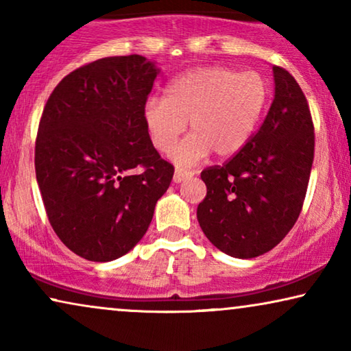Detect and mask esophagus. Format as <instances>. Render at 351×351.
Returning <instances> with one entry per match:
<instances>
[{
    "instance_id": "34e87169",
    "label": "esophagus",
    "mask_w": 351,
    "mask_h": 351,
    "mask_svg": "<svg viewBox=\"0 0 351 351\" xmlns=\"http://www.w3.org/2000/svg\"><path fill=\"white\" fill-rule=\"evenodd\" d=\"M193 176V172H189V171H184V169H176L174 172V182L176 184H180V182H184L185 179H189V177Z\"/></svg>"
}]
</instances>
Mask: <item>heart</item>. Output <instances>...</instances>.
Masks as SVG:
<instances>
[{"label":"heart","mask_w":351,"mask_h":351,"mask_svg":"<svg viewBox=\"0 0 351 351\" xmlns=\"http://www.w3.org/2000/svg\"><path fill=\"white\" fill-rule=\"evenodd\" d=\"M268 88L262 75L227 66H198L171 81L166 99L150 97L143 107V121L158 152L171 145L191 123L194 131L171 158L179 166H193L213 150L232 156L246 145L262 117Z\"/></svg>","instance_id":"1"}]
</instances>
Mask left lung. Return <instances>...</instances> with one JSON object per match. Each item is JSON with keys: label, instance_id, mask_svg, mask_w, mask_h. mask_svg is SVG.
Segmentation results:
<instances>
[{"label": "left lung", "instance_id": "1", "mask_svg": "<svg viewBox=\"0 0 351 351\" xmlns=\"http://www.w3.org/2000/svg\"><path fill=\"white\" fill-rule=\"evenodd\" d=\"M275 97L261 129L223 166L208 167L196 217L206 238L237 258L271 251L294 227L313 165L308 104L289 71L273 66Z\"/></svg>", "mask_w": 351, "mask_h": 351}]
</instances>
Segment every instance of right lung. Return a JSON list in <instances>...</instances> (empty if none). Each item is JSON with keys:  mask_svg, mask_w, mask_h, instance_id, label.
<instances>
[{"mask_svg": "<svg viewBox=\"0 0 351 351\" xmlns=\"http://www.w3.org/2000/svg\"><path fill=\"white\" fill-rule=\"evenodd\" d=\"M160 69L104 57L66 75L47 99L35 147L49 222L70 251L110 262L141 241L174 167L153 147L143 107Z\"/></svg>", "mask_w": 351, "mask_h": 351, "instance_id": "1", "label": "right lung"}]
</instances>
